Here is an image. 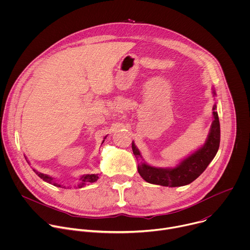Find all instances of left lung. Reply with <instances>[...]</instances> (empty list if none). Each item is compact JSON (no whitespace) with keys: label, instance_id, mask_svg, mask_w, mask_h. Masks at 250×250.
<instances>
[{"label":"left lung","instance_id":"left-lung-1","mask_svg":"<svg viewBox=\"0 0 250 250\" xmlns=\"http://www.w3.org/2000/svg\"><path fill=\"white\" fill-rule=\"evenodd\" d=\"M216 95L212 89V96ZM212 118L213 121L205 145L173 168H159L146 164L132 141L131 147L138 162L139 175L150 184L165 187L185 186L196 180L216 156L220 147L221 128L216 104L212 106Z\"/></svg>","mask_w":250,"mask_h":250}]
</instances>
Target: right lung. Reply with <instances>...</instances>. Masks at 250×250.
I'll use <instances>...</instances> for the list:
<instances>
[{
  "instance_id": "obj_1",
  "label": "right lung",
  "mask_w": 250,
  "mask_h": 250,
  "mask_svg": "<svg viewBox=\"0 0 250 250\" xmlns=\"http://www.w3.org/2000/svg\"><path fill=\"white\" fill-rule=\"evenodd\" d=\"M105 137H106V136H104L103 142L104 141ZM103 142H102V144H103ZM25 159H26V158H25ZM26 161H27V160H26ZM33 171L35 172V174H37L39 177H41L43 181H45V182H47V183H49V184H52L53 186L61 187L60 184H58V183H56V182L54 181V179H53V178H52L51 176L46 175V174H43V173H40V172H38L37 170H34V169H33ZM98 179H99L98 174H86V175H83V176L80 178L81 182H80V184L78 185V188H82V187H84L85 185H88V184H90V183H94V182H96Z\"/></svg>"
}]
</instances>
